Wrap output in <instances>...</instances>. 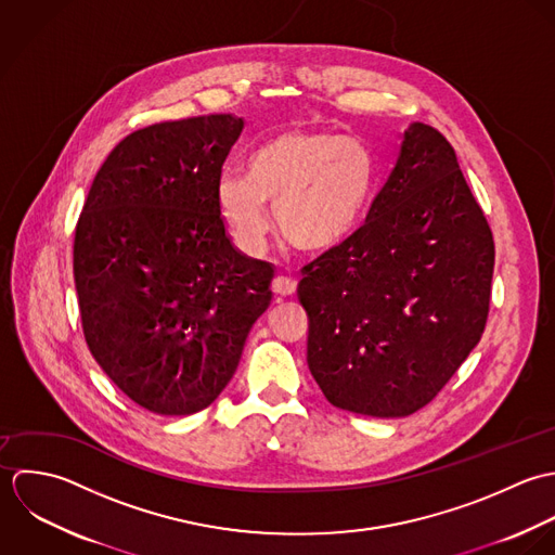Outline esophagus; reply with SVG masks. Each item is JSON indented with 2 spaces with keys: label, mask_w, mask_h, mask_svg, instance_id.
Segmentation results:
<instances>
[{
  "label": "esophagus",
  "mask_w": 555,
  "mask_h": 555,
  "mask_svg": "<svg viewBox=\"0 0 555 555\" xmlns=\"http://www.w3.org/2000/svg\"><path fill=\"white\" fill-rule=\"evenodd\" d=\"M272 289H274L279 296H292V294H296V289H298V281L292 279V276L281 274V276L274 279Z\"/></svg>",
  "instance_id": "1"
}]
</instances>
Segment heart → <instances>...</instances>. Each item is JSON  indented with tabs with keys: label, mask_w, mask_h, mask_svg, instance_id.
I'll use <instances>...</instances> for the list:
<instances>
[{
	"label": "heart",
	"mask_w": 555,
	"mask_h": 555,
	"mask_svg": "<svg viewBox=\"0 0 555 555\" xmlns=\"http://www.w3.org/2000/svg\"><path fill=\"white\" fill-rule=\"evenodd\" d=\"M375 191V156L356 137L289 128L261 141L246 173L222 171L217 186L222 219L244 246L270 231L268 206L285 240L307 253L343 244L364 219Z\"/></svg>",
	"instance_id": "heart-1"
}]
</instances>
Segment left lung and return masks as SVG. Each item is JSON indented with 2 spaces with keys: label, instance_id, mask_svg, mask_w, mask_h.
Returning a JSON list of instances; mask_svg holds the SVG:
<instances>
[{
  "label": "left lung",
  "instance_id": "left-lung-1",
  "mask_svg": "<svg viewBox=\"0 0 555 555\" xmlns=\"http://www.w3.org/2000/svg\"><path fill=\"white\" fill-rule=\"evenodd\" d=\"M493 233L452 145L412 124L366 222L307 263V362L334 408L410 416L431 403L485 333Z\"/></svg>",
  "mask_w": 555,
  "mask_h": 555
}]
</instances>
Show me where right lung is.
<instances>
[{
	"label": "right lung",
	"mask_w": 555,
	"mask_h": 555,
	"mask_svg": "<svg viewBox=\"0 0 555 555\" xmlns=\"http://www.w3.org/2000/svg\"><path fill=\"white\" fill-rule=\"evenodd\" d=\"M242 126L217 113L130 132L99 169L77 221L86 343L113 384L154 414L208 408L272 302L274 268L231 246L217 197Z\"/></svg>",
	"instance_id": "1"
}]
</instances>
